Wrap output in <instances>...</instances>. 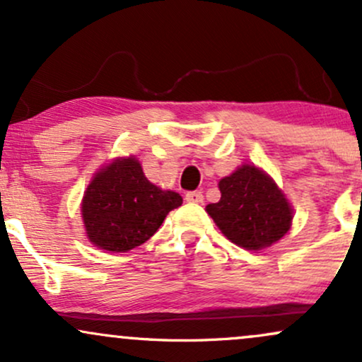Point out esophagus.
Segmentation results:
<instances>
[{
  "label": "esophagus",
  "instance_id": "obj_1",
  "mask_svg": "<svg viewBox=\"0 0 362 362\" xmlns=\"http://www.w3.org/2000/svg\"><path fill=\"white\" fill-rule=\"evenodd\" d=\"M185 201L190 202V204H202L204 202V195H202L201 190H192V192L185 194Z\"/></svg>",
  "mask_w": 362,
  "mask_h": 362
}]
</instances>
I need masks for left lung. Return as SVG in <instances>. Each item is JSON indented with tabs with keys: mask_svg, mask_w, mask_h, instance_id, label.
Segmentation results:
<instances>
[{
	"mask_svg": "<svg viewBox=\"0 0 362 362\" xmlns=\"http://www.w3.org/2000/svg\"><path fill=\"white\" fill-rule=\"evenodd\" d=\"M221 199L206 211L228 240L247 250L276 243L289 231L293 211L277 185L252 165L219 182Z\"/></svg>",
	"mask_w": 362,
	"mask_h": 362,
	"instance_id": "8db88e82",
	"label": "left lung"
}]
</instances>
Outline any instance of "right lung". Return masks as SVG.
Wrapping results in <instances>:
<instances>
[{"mask_svg": "<svg viewBox=\"0 0 362 362\" xmlns=\"http://www.w3.org/2000/svg\"><path fill=\"white\" fill-rule=\"evenodd\" d=\"M182 197L144 177L134 158L102 168L83 197L81 214L90 242L107 252H127L156 233Z\"/></svg>", "mask_w": 362, "mask_h": 362, "instance_id": "add662e5", "label": "right lung"}]
</instances>
